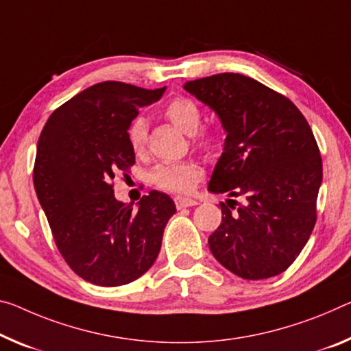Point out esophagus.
<instances>
[{
	"label": "esophagus",
	"instance_id": "esophagus-1",
	"mask_svg": "<svg viewBox=\"0 0 351 351\" xmlns=\"http://www.w3.org/2000/svg\"><path fill=\"white\" fill-rule=\"evenodd\" d=\"M175 204L178 209H184V208H192V206H197L198 202H195V199H192V198H186V197H176Z\"/></svg>",
	"mask_w": 351,
	"mask_h": 351
}]
</instances>
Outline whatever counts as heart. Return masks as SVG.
<instances>
[{
  "label": "heart",
  "mask_w": 351,
  "mask_h": 351,
  "mask_svg": "<svg viewBox=\"0 0 351 351\" xmlns=\"http://www.w3.org/2000/svg\"><path fill=\"white\" fill-rule=\"evenodd\" d=\"M165 115L176 128L189 136L197 134L202 126V110L189 98H175L167 104ZM147 121L138 117L128 131V138L132 152L141 154L147 145ZM220 136L217 132H204L199 137V145L206 149H214L219 147ZM203 169L197 160L187 159L180 162H164L159 164L152 171V181L162 191L173 193L191 192L197 182L202 180Z\"/></svg>",
  "instance_id": "1"
}]
</instances>
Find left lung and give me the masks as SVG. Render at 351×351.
<instances>
[{
    "label": "left lung",
    "instance_id": "left-lung-1",
    "mask_svg": "<svg viewBox=\"0 0 351 351\" xmlns=\"http://www.w3.org/2000/svg\"><path fill=\"white\" fill-rule=\"evenodd\" d=\"M184 88L219 115L226 132L209 192L230 198L220 203L210 252L243 280L282 274L317 220L322 158L313 130L291 99L253 77L220 73ZM234 197L246 203L236 210Z\"/></svg>",
    "mask_w": 351,
    "mask_h": 351
}]
</instances>
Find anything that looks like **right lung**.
Wrapping results in <instances>:
<instances>
[{
	"label": "right lung",
	"mask_w": 351,
	"mask_h": 351,
	"mask_svg": "<svg viewBox=\"0 0 351 351\" xmlns=\"http://www.w3.org/2000/svg\"><path fill=\"white\" fill-rule=\"evenodd\" d=\"M119 81L86 88L49 115L37 142L34 187L56 245L77 276L115 287L137 280L158 258L176 213L167 193L117 202L112 181L136 156L128 130L138 109L164 95Z\"/></svg>",
	"instance_id": "obj_1"
}]
</instances>
